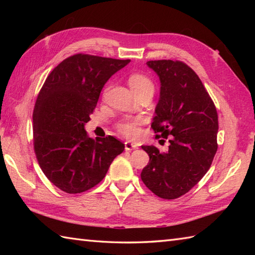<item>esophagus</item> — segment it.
<instances>
[{"instance_id": "1", "label": "esophagus", "mask_w": 255, "mask_h": 255, "mask_svg": "<svg viewBox=\"0 0 255 255\" xmlns=\"http://www.w3.org/2000/svg\"><path fill=\"white\" fill-rule=\"evenodd\" d=\"M125 149H126L127 151L134 150V149H138V145L136 143L130 142V141H126L125 142Z\"/></svg>"}]
</instances>
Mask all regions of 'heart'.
<instances>
[{"instance_id":"heart-1","label":"heart","mask_w":255,"mask_h":255,"mask_svg":"<svg viewBox=\"0 0 255 255\" xmlns=\"http://www.w3.org/2000/svg\"><path fill=\"white\" fill-rule=\"evenodd\" d=\"M128 83L130 85L133 93L138 95L141 93H153L154 84L148 75L140 72H134L129 75ZM143 123L142 118H124L116 125L119 133L127 138H136L140 133V125Z\"/></svg>"}]
</instances>
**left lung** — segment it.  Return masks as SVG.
I'll return each instance as SVG.
<instances>
[{
  "label": "left lung",
  "mask_w": 255,
  "mask_h": 255,
  "mask_svg": "<svg viewBox=\"0 0 255 255\" xmlns=\"http://www.w3.org/2000/svg\"><path fill=\"white\" fill-rule=\"evenodd\" d=\"M147 66L158 74L160 99L151 127L156 138L170 137L166 152L141 145L149 154L141 180L164 199L186 194L207 173L217 152L218 115L198 75L182 61L154 60Z\"/></svg>",
  "instance_id": "1"
}]
</instances>
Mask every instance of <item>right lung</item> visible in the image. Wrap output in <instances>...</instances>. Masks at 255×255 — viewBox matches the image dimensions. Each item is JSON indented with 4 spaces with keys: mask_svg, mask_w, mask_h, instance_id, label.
I'll return each instance as SVG.
<instances>
[{
    "mask_svg": "<svg viewBox=\"0 0 255 255\" xmlns=\"http://www.w3.org/2000/svg\"><path fill=\"white\" fill-rule=\"evenodd\" d=\"M130 60L78 53L48 75L32 114L34 150L53 185L78 194L97 185L125 144L113 136L95 140L84 129L102 89Z\"/></svg>",
    "mask_w": 255,
    "mask_h": 255,
    "instance_id": "1",
    "label": "right lung"
}]
</instances>
